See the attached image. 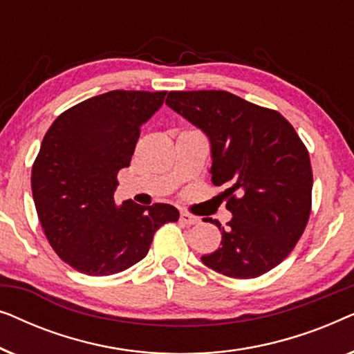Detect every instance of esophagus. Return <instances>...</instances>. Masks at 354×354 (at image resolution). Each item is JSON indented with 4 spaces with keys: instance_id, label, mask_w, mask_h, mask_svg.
Listing matches in <instances>:
<instances>
[{
    "instance_id": "34e87169",
    "label": "esophagus",
    "mask_w": 354,
    "mask_h": 354,
    "mask_svg": "<svg viewBox=\"0 0 354 354\" xmlns=\"http://www.w3.org/2000/svg\"><path fill=\"white\" fill-rule=\"evenodd\" d=\"M180 222H183V224H187V225H195V224H198V222H200V217L193 216L187 211H182L180 212Z\"/></svg>"
}]
</instances>
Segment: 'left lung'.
Masks as SVG:
<instances>
[{
  "label": "left lung",
  "instance_id": "left-lung-1",
  "mask_svg": "<svg viewBox=\"0 0 354 354\" xmlns=\"http://www.w3.org/2000/svg\"><path fill=\"white\" fill-rule=\"evenodd\" d=\"M166 104L206 135L211 180L229 187L232 219L227 227L211 221L221 248L201 256L203 264L234 279L269 272L292 253L311 214L306 147L282 114L229 91H171Z\"/></svg>",
  "mask_w": 354,
  "mask_h": 354
}]
</instances>
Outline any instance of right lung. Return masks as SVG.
Instances as JSON below:
<instances>
[{"label": "right lung", "instance_id": "obj_1", "mask_svg": "<svg viewBox=\"0 0 354 354\" xmlns=\"http://www.w3.org/2000/svg\"><path fill=\"white\" fill-rule=\"evenodd\" d=\"M166 91L114 90L62 113L43 138L32 167L37 214L53 250L86 275H113L147 256L153 235L178 211L132 200L118 206V172L129 167L140 127Z\"/></svg>", "mask_w": 354, "mask_h": 354}]
</instances>
